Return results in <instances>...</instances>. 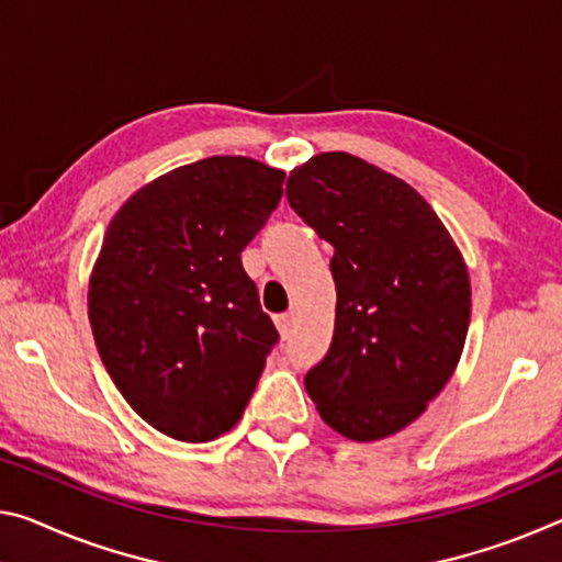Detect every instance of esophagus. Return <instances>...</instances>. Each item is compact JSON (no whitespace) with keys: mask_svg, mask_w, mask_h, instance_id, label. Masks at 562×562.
Here are the masks:
<instances>
[{"mask_svg":"<svg viewBox=\"0 0 562 562\" xmlns=\"http://www.w3.org/2000/svg\"><path fill=\"white\" fill-rule=\"evenodd\" d=\"M274 325H278L280 335L284 337V340H288V337L292 335V327H295V315H292V313L278 315V317H274Z\"/></svg>","mask_w":562,"mask_h":562,"instance_id":"1","label":"esophagus"}]
</instances>
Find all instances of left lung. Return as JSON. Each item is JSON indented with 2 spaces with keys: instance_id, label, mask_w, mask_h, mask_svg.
I'll list each match as a JSON object with an SVG mask.
<instances>
[{
  "instance_id": "8db88e82",
  "label": "left lung",
  "mask_w": 562,
  "mask_h": 562,
  "mask_svg": "<svg viewBox=\"0 0 562 562\" xmlns=\"http://www.w3.org/2000/svg\"><path fill=\"white\" fill-rule=\"evenodd\" d=\"M288 200L335 247V333L305 375L307 393L345 438H387L456 372L470 325L468 267L430 204L360 157L325 153L295 167Z\"/></svg>"
}]
</instances>
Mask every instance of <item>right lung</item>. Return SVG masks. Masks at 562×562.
I'll list each match as a JSON object with an SVG mask.
<instances>
[{
  "mask_svg": "<svg viewBox=\"0 0 562 562\" xmlns=\"http://www.w3.org/2000/svg\"><path fill=\"white\" fill-rule=\"evenodd\" d=\"M282 182L257 159L207 157L142 187L106 227L89 280L97 350L132 409L169 438L227 432L280 342L239 255Z\"/></svg>",
  "mask_w": 562,
  "mask_h": 562,
  "instance_id": "right-lung-1",
  "label": "right lung"
}]
</instances>
